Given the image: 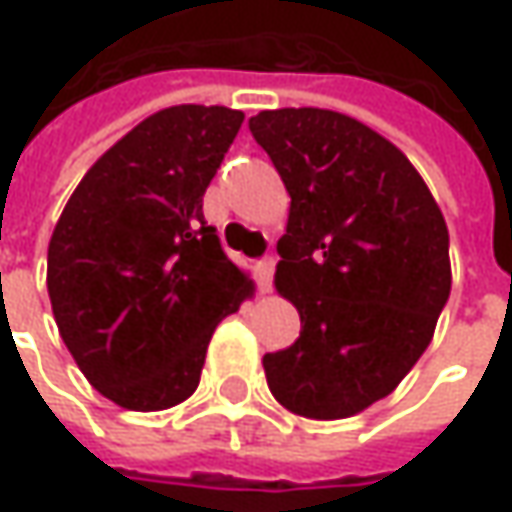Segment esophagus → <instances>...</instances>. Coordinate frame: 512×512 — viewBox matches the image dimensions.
I'll return each instance as SVG.
<instances>
[{"instance_id": "1", "label": "esophagus", "mask_w": 512, "mask_h": 512, "mask_svg": "<svg viewBox=\"0 0 512 512\" xmlns=\"http://www.w3.org/2000/svg\"><path fill=\"white\" fill-rule=\"evenodd\" d=\"M273 268H276V259L273 256H265V259L256 262V285H259L262 294H268L270 285H273Z\"/></svg>"}]
</instances>
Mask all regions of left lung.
Returning <instances> with one entry per match:
<instances>
[{
    "instance_id": "8db88e82",
    "label": "left lung",
    "mask_w": 512,
    "mask_h": 512,
    "mask_svg": "<svg viewBox=\"0 0 512 512\" xmlns=\"http://www.w3.org/2000/svg\"><path fill=\"white\" fill-rule=\"evenodd\" d=\"M291 195L276 291L299 340L262 357L273 397L337 421L392 395L435 334L452 288L449 233L409 158L354 117L273 109L250 117Z\"/></svg>"
}]
</instances>
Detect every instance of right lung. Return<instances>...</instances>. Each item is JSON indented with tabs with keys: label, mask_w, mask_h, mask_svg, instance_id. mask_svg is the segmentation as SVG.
Returning a JSON list of instances; mask_svg holds the SVG:
<instances>
[{
	"label": "right lung",
	"mask_w": 512,
	"mask_h": 512,
	"mask_svg": "<svg viewBox=\"0 0 512 512\" xmlns=\"http://www.w3.org/2000/svg\"><path fill=\"white\" fill-rule=\"evenodd\" d=\"M227 106H169L97 158L48 242V296L91 386L132 412L195 392L216 325L253 282L204 221V192L242 129Z\"/></svg>",
	"instance_id": "obj_1"
}]
</instances>
